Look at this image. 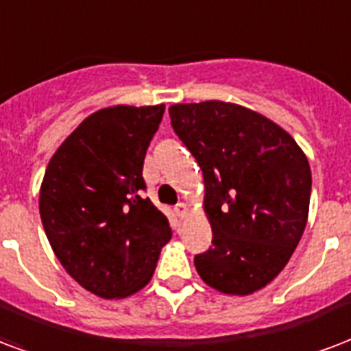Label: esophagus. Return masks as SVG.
<instances>
[{"label": "esophagus", "instance_id": "esophagus-1", "mask_svg": "<svg viewBox=\"0 0 351 351\" xmlns=\"http://www.w3.org/2000/svg\"><path fill=\"white\" fill-rule=\"evenodd\" d=\"M175 211H176V215H178L180 219H186L187 215H189V208H187L184 202H178V204H176V208H175Z\"/></svg>", "mask_w": 351, "mask_h": 351}]
</instances>
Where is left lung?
Returning <instances> with one entry per match:
<instances>
[{"label":"left lung","instance_id":"8db88e82","mask_svg":"<svg viewBox=\"0 0 351 351\" xmlns=\"http://www.w3.org/2000/svg\"><path fill=\"white\" fill-rule=\"evenodd\" d=\"M169 116L204 176L213 247L195 256L197 272L219 293H256L283 271L306 230L307 156L287 130L241 104H173Z\"/></svg>","mask_w":351,"mask_h":351}]
</instances>
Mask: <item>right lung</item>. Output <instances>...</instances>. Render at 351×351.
<instances>
[{"mask_svg":"<svg viewBox=\"0 0 351 351\" xmlns=\"http://www.w3.org/2000/svg\"><path fill=\"white\" fill-rule=\"evenodd\" d=\"M165 104H117L93 112L51 156L40 186V217L53 252L92 294L114 300L151 282L169 221L141 176Z\"/></svg>","mask_w":351,"mask_h":351,"instance_id":"add662e5","label":"right lung"}]
</instances>
